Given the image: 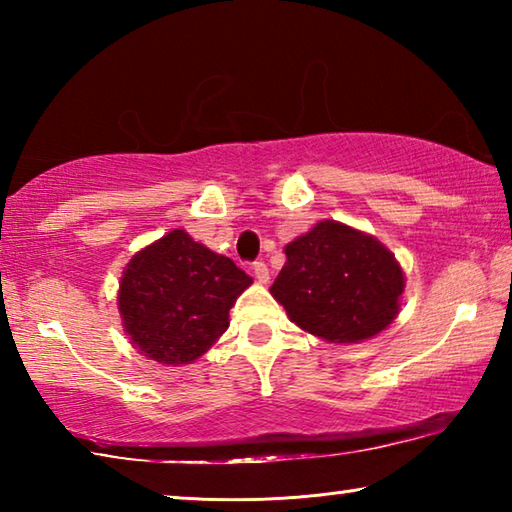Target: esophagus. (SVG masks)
Wrapping results in <instances>:
<instances>
[{
  "label": "esophagus",
  "instance_id": "esophagus-1",
  "mask_svg": "<svg viewBox=\"0 0 512 512\" xmlns=\"http://www.w3.org/2000/svg\"><path fill=\"white\" fill-rule=\"evenodd\" d=\"M253 273H255V280L259 284H266L268 282V266L264 262H255L253 264Z\"/></svg>",
  "mask_w": 512,
  "mask_h": 512
}]
</instances>
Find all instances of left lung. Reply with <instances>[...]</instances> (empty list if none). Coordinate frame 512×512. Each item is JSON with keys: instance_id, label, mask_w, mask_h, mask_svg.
Listing matches in <instances>:
<instances>
[{"instance_id": "8db88e82", "label": "left lung", "mask_w": 512, "mask_h": 512, "mask_svg": "<svg viewBox=\"0 0 512 512\" xmlns=\"http://www.w3.org/2000/svg\"><path fill=\"white\" fill-rule=\"evenodd\" d=\"M271 293L291 323L327 343H359L393 323L404 273L384 244L339 221H318L284 248Z\"/></svg>"}]
</instances>
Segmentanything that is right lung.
<instances>
[{
    "instance_id": "right-lung-1",
    "label": "right lung",
    "mask_w": 512,
    "mask_h": 512,
    "mask_svg": "<svg viewBox=\"0 0 512 512\" xmlns=\"http://www.w3.org/2000/svg\"><path fill=\"white\" fill-rule=\"evenodd\" d=\"M253 277L185 230L135 253L119 282V316L131 343L167 366L192 363L230 325V309Z\"/></svg>"
}]
</instances>
